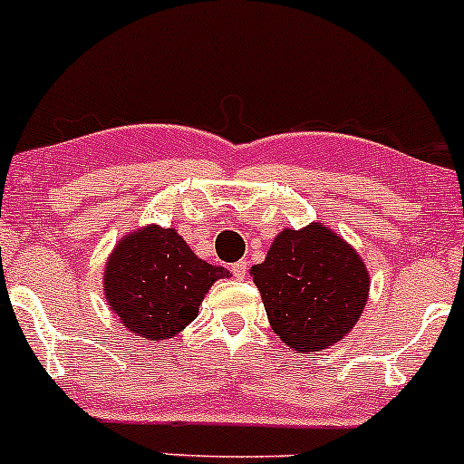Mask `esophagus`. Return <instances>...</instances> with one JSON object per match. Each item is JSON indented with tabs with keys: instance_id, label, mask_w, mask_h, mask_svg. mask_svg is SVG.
<instances>
[{
	"instance_id": "1",
	"label": "esophagus",
	"mask_w": 464,
	"mask_h": 464,
	"mask_svg": "<svg viewBox=\"0 0 464 464\" xmlns=\"http://www.w3.org/2000/svg\"><path fill=\"white\" fill-rule=\"evenodd\" d=\"M232 275L237 276V279H246V276H247V261H237V264H232Z\"/></svg>"
}]
</instances>
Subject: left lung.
Returning <instances> with one entry per match:
<instances>
[{"label": "left lung", "mask_w": 464, "mask_h": 464, "mask_svg": "<svg viewBox=\"0 0 464 464\" xmlns=\"http://www.w3.org/2000/svg\"><path fill=\"white\" fill-rule=\"evenodd\" d=\"M250 275L272 331L297 353L324 351L348 335L371 288L360 255L319 223L276 234Z\"/></svg>", "instance_id": "left-lung-1"}]
</instances>
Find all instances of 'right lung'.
<instances>
[{"instance_id": "1", "label": "right lung", "mask_w": 464, "mask_h": 464, "mask_svg": "<svg viewBox=\"0 0 464 464\" xmlns=\"http://www.w3.org/2000/svg\"><path fill=\"white\" fill-rule=\"evenodd\" d=\"M230 272L198 259L174 227L129 232L104 267V297L131 333L167 339L198 314L205 293Z\"/></svg>"}]
</instances>
